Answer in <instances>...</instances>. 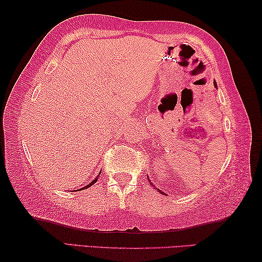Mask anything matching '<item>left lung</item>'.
Listing matches in <instances>:
<instances>
[{
    "instance_id": "8db88e82",
    "label": "left lung",
    "mask_w": 262,
    "mask_h": 262,
    "mask_svg": "<svg viewBox=\"0 0 262 262\" xmlns=\"http://www.w3.org/2000/svg\"><path fill=\"white\" fill-rule=\"evenodd\" d=\"M215 87H217V84H216V83H215ZM148 181H149V180H148ZM151 184H152V183H151ZM158 190H159V192H161V194H164V195H165V192H162L160 189H158Z\"/></svg>"
}]
</instances>
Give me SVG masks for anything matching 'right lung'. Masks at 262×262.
Listing matches in <instances>:
<instances>
[{
	"label": "right lung",
	"mask_w": 262,
	"mask_h": 262,
	"mask_svg": "<svg viewBox=\"0 0 262 262\" xmlns=\"http://www.w3.org/2000/svg\"><path fill=\"white\" fill-rule=\"evenodd\" d=\"M96 181H97V178H96L95 180H93V181H92L91 183H89V184H88V186H85V187H83V188H81V189H85V188H89V187H91V186H93V184H94V183H95ZM81 189H79V190H81Z\"/></svg>",
	"instance_id": "add662e5"
}]
</instances>
